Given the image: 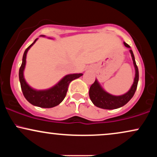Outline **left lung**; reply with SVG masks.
<instances>
[{
	"label": "left lung",
	"mask_w": 157,
	"mask_h": 157,
	"mask_svg": "<svg viewBox=\"0 0 157 157\" xmlns=\"http://www.w3.org/2000/svg\"><path fill=\"white\" fill-rule=\"evenodd\" d=\"M124 45L125 47L131 48L130 46L124 42ZM130 53L132 57L133 64H134L135 69V76L134 79V82L131 86L130 89L127 92L122 95H113L105 91L100 82H98L97 79L95 80V82L91 85L89 89V97L91 102L97 107L103 109H117L122 106L125 105L126 103L128 102L129 100L134 96L139 81V70L136 64L134 55L132 50H130Z\"/></svg>",
	"instance_id": "8db88e82"
}]
</instances>
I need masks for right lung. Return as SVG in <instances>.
Returning <instances> with one entry per match:
<instances>
[{
	"instance_id": "1",
	"label": "right lung",
	"mask_w": 157,
	"mask_h": 157,
	"mask_svg": "<svg viewBox=\"0 0 157 157\" xmlns=\"http://www.w3.org/2000/svg\"><path fill=\"white\" fill-rule=\"evenodd\" d=\"M41 37H46L45 35H40ZM49 39H52L48 37ZM37 39H35L32 44L25 50L23 56L22 64L19 69V80L21 82L23 96L26 100L32 105L40 108H53L58 105L64 100L68 91V85L71 81L79 78L82 75V73L69 74L63 77L57 83L47 89L37 90L31 87L24 77V70L26 64L27 52L30 48L35 44Z\"/></svg>"
}]
</instances>
